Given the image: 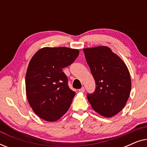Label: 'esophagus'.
Wrapping results in <instances>:
<instances>
[{
  "mask_svg": "<svg viewBox=\"0 0 147 147\" xmlns=\"http://www.w3.org/2000/svg\"><path fill=\"white\" fill-rule=\"evenodd\" d=\"M84 91H85V88H84V87H82L81 89L79 90L80 92H84Z\"/></svg>",
  "mask_w": 147,
  "mask_h": 147,
  "instance_id": "obj_1",
  "label": "esophagus"
}]
</instances>
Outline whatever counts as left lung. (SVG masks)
I'll return each instance as SVG.
<instances>
[{
    "instance_id": "1",
    "label": "left lung",
    "mask_w": 147,
    "mask_h": 147,
    "mask_svg": "<svg viewBox=\"0 0 147 147\" xmlns=\"http://www.w3.org/2000/svg\"><path fill=\"white\" fill-rule=\"evenodd\" d=\"M86 61L96 82L94 93L87 98L96 112L112 117L126 105L131 90L127 66L106 46L84 49Z\"/></svg>"
}]
</instances>
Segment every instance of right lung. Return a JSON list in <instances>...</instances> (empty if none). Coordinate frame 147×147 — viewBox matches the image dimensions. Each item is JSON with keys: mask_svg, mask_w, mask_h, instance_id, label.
Here are the masks:
<instances>
[{"mask_svg": "<svg viewBox=\"0 0 147 147\" xmlns=\"http://www.w3.org/2000/svg\"><path fill=\"white\" fill-rule=\"evenodd\" d=\"M78 55V49L43 47L29 62L25 78L27 100L34 112L45 121L59 119L71 106L76 92L69 88L67 77L62 70Z\"/></svg>", "mask_w": 147, "mask_h": 147, "instance_id": "add662e5", "label": "right lung"}]
</instances>
